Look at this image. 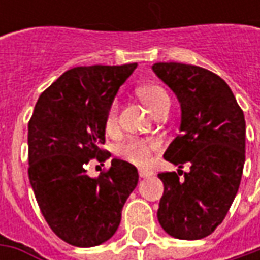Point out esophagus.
I'll return each mask as SVG.
<instances>
[{"instance_id":"obj_1","label":"esophagus","mask_w":260,"mask_h":260,"mask_svg":"<svg viewBox=\"0 0 260 260\" xmlns=\"http://www.w3.org/2000/svg\"><path fill=\"white\" fill-rule=\"evenodd\" d=\"M139 175H140V178H147V176L152 175V172L147 171V169H139Z\"/></svg>"}]
</instances>
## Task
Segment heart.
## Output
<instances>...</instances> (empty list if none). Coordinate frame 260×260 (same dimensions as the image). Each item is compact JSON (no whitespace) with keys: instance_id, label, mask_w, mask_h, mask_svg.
Returning a JSON list of instances; mask_svg holds the SVG:
<instances>
[{"instance_id":"b5f03b06","label":"heart","mask_w":260,"mask_h":260,"mask_svg":"<svg viewBox=\"0 0 260 260\" xmlns=\"http://www.w3.org/2000/svg\"><path fill=\"white\" fill-rule=\"evenodd\" d=\"M139 96L143 100V103L147 105V108L156 114L164 105L169 104V95L166 94L164 88L156 85H146L139 88ZM117 115H118V104L113 103L108 113H107V120H105V125L107 130H113L117 124ZM157 143L156 142H149V140H139V139H130L125 143L118 147L120 155L125 157L127 160L133 162L136 165L145 166L150 162L152 157V152L157 149Z\"/></svg>"}]
</instances>
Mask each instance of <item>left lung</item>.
I'll return each mask as SVG.
<instances>
[{"instance_id":"left-lung-1","label":"left lung","mask_w":260,"mask_h":260,"mask_svg":"<svg viewBox=\"0 0 260 260\" xmlns=\"http://www.w3.org/2000/svg\"><path fill=\"white\" fill-rule=\"evenodd\" d=\"M152 69L181 104V135L164 155L179 169L157 175L165 186L157 220L169 236L198 240L221 224L239 191L245 115L230 86L204 68L159 62ZM184 163L190 164L188 173Z\"/></svg>"}]
</instances>
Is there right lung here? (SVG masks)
I'll list each match as a JSON object with an SVG mask.
<instances>
[{"label":"right lung","mask_w":260,"mask_h":260,"mask_svg":"<svg viewBox=\"0 0 260 260\" xmlns=\"http://www.w3.org/2000/svg\"><path fill=\"white\" fill-rule=\"evenodd\" d=\"M136 68L66 71L39 96L28 121V179L47 224L69 245L92 247L111 239L137 185V169L120 159L96 178L85 169L91 159L111 156L103 149L107 113Z\"/></svg>","instance_id":"right-lung-1"}]
</instances>
